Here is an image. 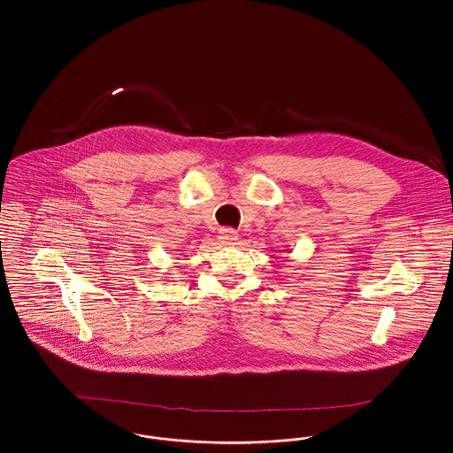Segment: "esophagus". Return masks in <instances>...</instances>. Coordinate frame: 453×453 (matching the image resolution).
I'll list each match as a JSON object with an SVG mask.
<instances>
[{"mask_svg": "<svg viewBox=\"0 0 453 453\" xmlns=\"http://www.w3.org/2000/svg\"><path fill=\"white\" fill-rule=\"evenodd\" d=\"M237 232L235 230H232V228H223L221 232H219V239H221V242L225 244V246H234L235 244V241H237Z\"/></svg>", "mask_w": 453, "mask_h": 453, "instance_id": "1", "label": "esophagus"}]
</instances>
